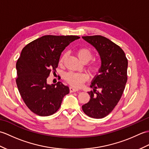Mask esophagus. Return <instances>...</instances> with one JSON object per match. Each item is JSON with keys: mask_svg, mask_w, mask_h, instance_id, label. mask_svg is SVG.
Returning <instances> with one entry per match:
<instances>
[{"mask_svg": "<svg viewBox=\"0 0 149 149\" xmlns=\"http://www.w3.org/2000/svg\"><path fill=\"white\" fill-rule=\"evenodd\" d=\"M79 90L77 89V88H74V87H72V86H71V87H70V91L71 93H72V92H75V91H77Z\"/></svg>", "mask_w": 149, "mask_h": 149, "instance_id": "obj_1", "label": "esophagus"}]
</instances>
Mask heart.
<instances>
[{"label": "heart", "mask_w": 149, "mask_h": 149, "mask_svg": "<svg viewBox=\"0 0 149 149\" xmlns=\"http://www.w3.org/2000/svg\"><path fill=\"white\" fill-rule=\"evenodd\" d=\"M76 54L80 61L83 63H87L92 58V52L90 49L87 48L79 49ZM65 55H63L59 60V63L62 64L64 61ZM99 65L97 63H93L90 66V70L91 72H96L98 70ZM65 80L72 86L79 88L85 81L88 80V76L84 73H76V72H68L65 75Z\"/></svg>", "instance_id": "b5f03b06"}]
</instances>
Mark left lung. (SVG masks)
<instances>
[{
  "instance_id": "8db88e82",
  "label": "left lung",
  "mask_w": 149,
  "mask_h": 149,
  "mask_svg": "<svg viewBox=\"0 0 149 149\" xmlns=\"http://www.w3.org/2000/svg\"><path fill=\"white\" fill-rule=\"evenodd\" d=\"M99 53L101 65L91 81L90 99L82 106L84 113L93 118H102L112 111L121 98L127 83L128 61L123 50L106 38L82 36ZM99 88L100 91H97Z\"/></svg>"
}]
</instances>
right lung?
I'll use <instances>...</instances> for the list:
<instances>
[{"instance_id":"1","label":"right lung","mask_w":149,"mask_h":149,"mask_svg":"<svg viewBox=\"0 0 149 149\" xmlns=\"http://www.w3.org/2000/svg\"><path fill=\"white\" fill-rule=\"evenodd\" d=\"M77 36L45 35L39 38L22 49L16 65V80L19 92L26 106L39 116L56 113L62 100L69 93L68 86L61 82L49 84L47 79L56 71L61 52Z\"/></svg>"}]
</instances>
